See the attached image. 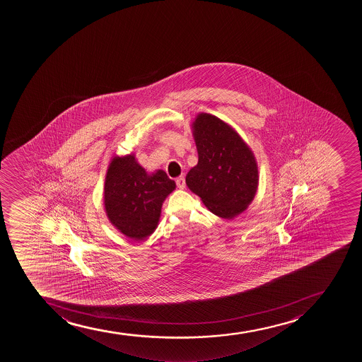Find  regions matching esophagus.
Returning <instances> with one entry per match:
<instances>
[{"instance_id":"obj_1","label":"esophagus","mask_w":362,"mask_h":362,"mask_svg":"<svg viewBox=\"0 0 362 362\" xmlns=\"http://www.w3.org/2000/svg\"><path fill=\"white\" fill-rule=\"evenodd\" d=\"M175 184H177V187H178L179 189H184V187H185V178L180 175V177L175 179Z\"/></svg>"}]
</instances>
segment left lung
Returning <instances> with one entry per match:
<instances>
[{
	"mask_svg": "<svg viewBox=\"0 0 362 362\" xmlns=\"http://www.w3.org/2000/svg\"><path fill=\"white\" fill-rule=\"evenodd\" d=\"M198 164L187 172V185L205 206L230 220L253 201L257 166L253 153L227 123L210 114H199L192 124Z\"/></svg>",
	"mask_w": 362,
	"mask_h": 362,
	"instance_id": "8db88e82",
	"label": "left lung"
}]
</instances>
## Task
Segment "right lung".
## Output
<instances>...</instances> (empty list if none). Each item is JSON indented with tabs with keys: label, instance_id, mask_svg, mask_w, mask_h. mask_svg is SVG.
Instances as JSON below:
<instances>
[{
	"label": "right lung",
	"instance_id": "right-lung-1",
	"mask_svg": "<svg viewBox=\"0 0 362 362\" xmlns=\"http://www.w3.org/2000/svg\"><path fill=\"white\" fill-rule=\"evenodd\" d=\"M175 189L166 172L148 175L134 156L115 157L105 177L107 216L128 238L145 240L157 228L163 202Z\"/></svg>",
	"mask_w": 362,
	"mask_h": 362
}]
</instances>
